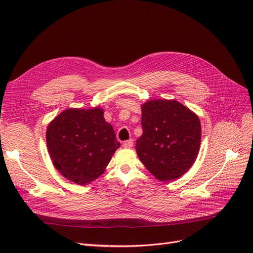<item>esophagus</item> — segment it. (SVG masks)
Returning a JSON list of instances; mask_svg holds the SVG:
<instances>
[{
  "label": "esophagus",
  "mask_w": 253,
  "mask_h": 253,
  "mask_svg": "<svg viewBox=\"0 0 253 253\" xmlns=\"http://www.w3.org/2000/svg\"><path fill=\"white\" fill-rule=\"evenodd\" d=\"M133 144H134L133 139H128V140H126V141L124 142V148H126V149H131V148L133 147Z\"/></svg>",
  "instance_id": "esophagus-1"
}]
</instances>
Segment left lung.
Returning <instances> with one entry per match:
<instances>
[{
	"mask_svg": "<svg viewBox=\"0 0 253 253\" xmlns=\"http://www.w3.org/2000/svg\"><path fill=\"white\" fill-rule=\"evenodd\" d=\"M142 135L136 153L160 181L179 178L193 166L201 148L197 115L176 100L152 99L141 105Z\"/></svg>",
	"mask_w": 253,
	"mask_h": 253,
	"instance_id": "left-lung-1",
	"label": "left lung"
}]
</instances>
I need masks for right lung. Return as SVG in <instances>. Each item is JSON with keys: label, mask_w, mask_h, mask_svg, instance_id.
<instances>
[{"label": "right lung", "mask_w": 253, "mask_h": 253, "mask_svg": "<svg viewBox=\"0 0 253 253\" xmlns=\"http://www.w3.org/2000/svg\"><path fill=\"white\" fill-rule=\"evenodd\" d=\"M101 108L67 109L52 119L46 143L52 165L65 178L87 185L103 174L120 143Z\"/></svg>", "instance_id": "1"}]
</instances>
